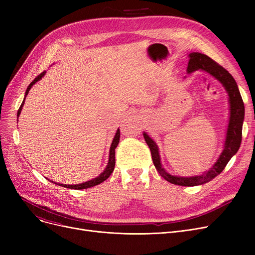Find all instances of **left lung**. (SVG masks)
Wrapping results in <instances>:
<instances>
[{"mask_svg":"<svg viewBox=\"0 0 255 255\" xmlns=\"http://www.w3.org/2000/svg\"><path fill=\"white\" fill-rule=\"evenodd\" d=\"M189 62L187 66V73L190 74L196 70H200L209 73L223 86L227 95H229L230 103V120L227 125L225 139L223 143V150L219 155L217 161L207 171L203 172L202 175L192 176V177H182V176H173L162 166L161 159H160L159 148L156 141L148 134L143 132V137L149 145L153 163L160 173V176L163 177L166 181L171 184L180 185V186H197L203 185L212 181L214 178L217 177L219 173L224 169L226 164L234 155L237 154L241 141H242V128L245 116V107L242 97L236 83L235 78L231 73L225 70L222 66L218 65L215 61L210 59L208 56L203 55L200 52H190Z\"/></svg>","mask_w":255,"mask_h":255,"instance_id":"obj_1","label":"left lung"}]
</instances>
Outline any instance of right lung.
Segmentation results:
<instances>
[{
	"instance_id": "add662e5",
	"label": "right lung",
	"mask_w": 255,
	"mask_h": 255,
	"mask_svg": "<svg viewBox=\"0 0 255 255\" xmlns=\"http://www.w3.org/2000/svg\"><path fill=\"white\" fill-rule=\"evenodd\" d=\"M45 73H46V71H43L41 74H39V75H38V76L33 80V82L29 85V87L26 88V90H25V94H24L23 101H22V103H21V105H20V107H19V110H18V112H17V119H18V117H19V115H20V113H21L22 106H23V104H24L25 97H26V95H28V94H29V92H30L31 88H32V87H33L37 82H39V80L41 79V78L45 75ZM119 141H120V129H118V130H117L116 134H115V137H114V139H113V141H112V144H111V148H110V156H109V162H107L106 167L104 168V170L100 173V175H99L98 177L94 178V179H92V180H90V181L84 182V183L76 184V185L60 184V183L53 182V181H51V180H49V179H47V178H46V179H47L49 182H51V183H55V184H57V185H59V186L65 187V188L76 189V190L91 188V187H94V186H96V185H98V184H100V183L104 182L106 179H109V178H110V176L112 175V172H113V171H114V169H115V164H116V159H115L116 152H115V150H116V148H117L118 144H119Z\"/></svg>"
}]
</instances>
